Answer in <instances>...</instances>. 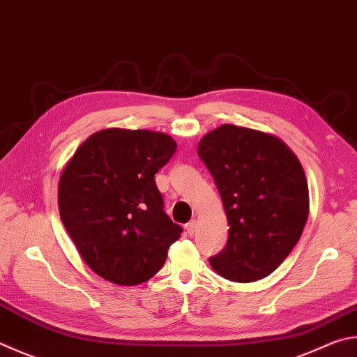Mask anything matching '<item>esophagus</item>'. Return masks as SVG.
Returning a JSON list of instances; mask_svg holds the SVG:
<instances>
[{
  "mask_svg": "<svg viewBox=\"0 0 357 357\" xmlns=\"http://www.w3.org/2000/svg\"><path fill=\"white\" fill-rule=\"evenodd\" d=\"M185 229H187V232H189L190 236L195 234V231H197V220H190V222L185 225Z\"/></svg>",
  "mask_w": 357,
  "mask_h": 357,
  "instance_id": "34e87169",
  "label": "esophagus"
}]
</instances>
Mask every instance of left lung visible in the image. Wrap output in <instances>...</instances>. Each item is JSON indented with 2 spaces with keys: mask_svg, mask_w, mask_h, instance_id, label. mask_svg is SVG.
Instances as JSON below:
<instances>
[{
  "mask_svg": "<svg viewBox=\"0 0 357 357\" xmlns=\"http://www.w3.org/2000/svg\"><path fill=\"white\" fill-rule=\"evenodd\" d=\"M198 156L222 197L229 236L209 257L234 282L262 280L294 250L309 215V190L300 160L275 135L223 125L206 134Z\"/></svg>",
  "mask_w": 357,
  "mask_h": 357,
  "instance_id": "obj_1",
  "label": "left lung"
}]
</instances>
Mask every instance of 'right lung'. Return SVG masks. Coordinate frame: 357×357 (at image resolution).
Instances as JSON below:
<instances>
[{
  "instance_id": "obj_1",
  "label": "right lung",
  "mask_w": 357,
  "mask_h": 357,
  "mask_svg": "<svg viewBox=\"0 0 357 357\" xmlns=\"http://www.w3.org/2000/svg\"><path fill=\"white\" fill-rule=\"evenodd\" d=\"M176 142L145 129H105L77 148L59 181L62 223L96 275L120 286L162 268L183 228L164 211L154 181Z\"/></svg>"
}]
</instances>
